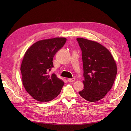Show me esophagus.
<instances>
[{
    "label": "esophagus",
    "mask_w": 131,
    "mask_h": 131,
    "mask_svg": "<svg viewBox=\"0 0 131 131\" xmlns=\"http://www.w3.org/2000/svg\"><path fill=\"white\" fill-rule=\"evenodd\" d=\"M75 80V78H72V79H68V81L69 82H73Z\"/></svg>",
    "instance_id": "34e87169"
}]
</instances>
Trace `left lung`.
Listing matches in <instances>:
<instances>
[{
	"label": "left lung",
	"mask_w": 131,
	"mask_h": 131,
	"mask_svg": "<svg viewBox=\"0 0 131 131\" xmlns=\"http://www.w3.org/2000/svg\"><path fill=\"white\" fill-rule=\"evenodd\" d=\"M77 40L82 51L84 89L79 92L85 100L97 102L112 89L117 74L115 61L101 43L82 38Z\"/></svg>",
	"instance_id": "8db88e82"
}]
</instances>
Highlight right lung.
Returning a JSON list of instances; mask_svg holds the SVG:
<instances>
[{
  "label": "right lung",
  "mask_w": 131,
  "mask_h": 131,
  "mask_svg": "<svg viewBox=\"0 0 131 131\" xmlns=\"http://www.w3.org/2000/svg\"><path fill=\"white\" fill-rule=\"evenodd\" d=\"M67 40L54 38L37 41L27 49L21 66L22 82L28 93L41 102L52 101L60 93L64 82L55 74L53 57Z\"/></svg>",
  "instance_id": "right-lung-1"
}]
</instances>
